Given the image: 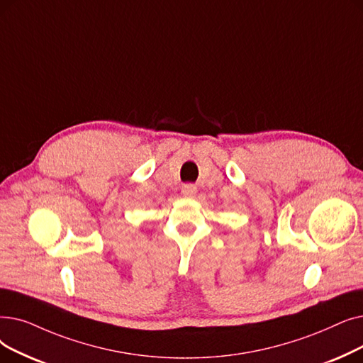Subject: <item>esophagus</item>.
Masks as SVG:
<instances>
[{
	"label": "esophagus",
	"instance_id": "34e87169",
	"mask_svg": "<svg viewBox=\"0 0 363 363\" xmlns=\"http://www.w3.org/2000/svg\"><path fill=\"white\" fill-rule=\"evenodd\" d=\"M197 193V186L193 184H185L182 186V196L185 197H194Z\"/></svg>",
	"mask_w": 363,
	"mask_h": 363
}]
</instances>
